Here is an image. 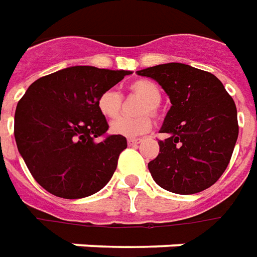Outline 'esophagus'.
I'll use <instances>...</instances> for the list:
<instances>
[{
    "mask_svg": "<svg viewBox=\"0 0 257 257\" xmlns=\"http://www.w3.org/2000/svg\"><path fill=\"white\" fill-rule=\"evenodd\" d=\"M128 145H130V147H133V145H138V144H141L142 142V140L141 138H128Z\"/></svg>",
    "mask_w": 257,
    "mask_h": 257,
    "instance_id": "obj_1",
    "label": "esophagus"
}]
</instances>
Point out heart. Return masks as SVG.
<instances>
[{"label":"heart","instance_id":"obj_1","mask_svg":"<svg viewBox=\"0 0 257 257\" xmlns=\"http://www.w3.org/2000/svg\"><path fill=\"white\" fill-rule=\"evenodd\" d=\"M131 94L141 97L142 101L138 105L137 112L141 115L136 117H120L117 120L112 121L110 131L113 134L123 137H137L151 130L152 117L148 115L151 113L153 116H159L160 113V100H162V91L160 87L151 80L140 79L133 82L128 86ZM123 98L119 91L113 89H108L102 91L97 100V106L101 115L108 119H115L120 115Z\"/></svg>","mask_w":257,"mask_h":257}]
</instances>
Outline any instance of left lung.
Instances as JSON below:
<instances>
[{
    "label": "left lung",
    "instance_id": "left-lung-1",
    "mask_svg": "<svg viewBox=\"0 0 257 257\" xmlns=\"http://www.w3.org/2000/svg\"><path fill=\"white\" fill-rule=\"evenodd\" d=\"M170 95L163 123L168 138L148 164L159 186L178 194L203 192L227 168L238 137L237 108L223 83L211 72L181 63L138 71Z\"/></svg>",
    "mask_w": 257,
    "mask_h": 257
}]
</instances>
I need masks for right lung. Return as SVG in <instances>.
Returning a JSON list of instances; mask_svg holds the SVG:
<instances>
[{
	"label": "right lung",
	"mask_w": 257,
	"mask_h": 257,
	"mask_svg": "<svg viewBox=\"0 0 257 257\" xmlns=\"http://www.w3.org/2000/svg\"><path fill=\"white\" fill-rule=\"evenodd\" d=\"M130 74L69 67L37 79L20 98L15 140L31 175L45 190L61 198H82L109 182L127 140L106 134L109 126L97 100Z\"/></svg>",
	"instance_id": "1"
}]
</instances>
